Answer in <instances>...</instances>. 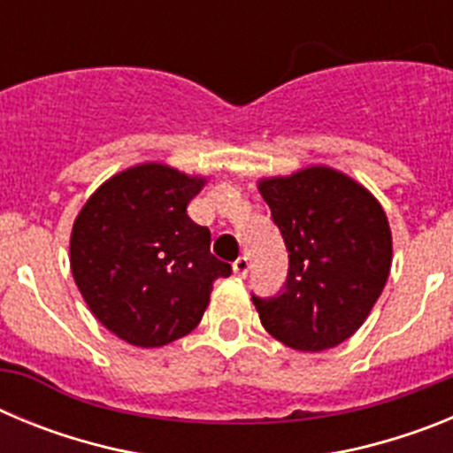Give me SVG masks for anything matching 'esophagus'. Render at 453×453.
Listing matches in <instances>:
<instances>
[{
    "label": "esophagus",
    "instance_id": "obj_1",
    "mask_svg": "<svg viewBox=\"0 0 453 453\" xmlns=\"http://www.w3.org/2000/svg\"><path fill=\"white\" fill-rule=\"evenodd\" d=\"M234 272L238 276H242V279H245L247 272H250V258H247V256H240L238 261L234 263Z\"/></svg>",
    "mask_w": 453,
    "mask_h": 453
}]
</instances>
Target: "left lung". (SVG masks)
I'll use <instances>...</instances> for the list:
<instances>
[{"instance_id": "8db88e82", "label": "left lung", "mask_w": 453, "mask_h": 453, "mask_svg": "<svg viewBox=\"0 0 453 453\" xmlns=\"http://www.w3.org/2000/svg\"><path fill=\"white\" fill-rule=\"evenodd\" d=\"M288 250L286 283L254 306L270 335L324 351L358 331L390 274L392 235L381 203L342 172L315 165L258 183Z\"/></svg>"}]
</instances>
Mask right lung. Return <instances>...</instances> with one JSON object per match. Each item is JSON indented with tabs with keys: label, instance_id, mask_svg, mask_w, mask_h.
I'll list each match as a JSON object with an SVG mask.
<instances>
[{
	"label": "right lung",
	"instance_id": "right-lung-1",
	"mask_svg": "<svg viewBox=\"0 0 453 453\" xmlns=\"http://www.w3.org/2000/svg\"><path fill=\"white\" fill-rule=\"evenodd\" d=\"M206 179L163 163L119 172L74 219L70 265L92 315L135 347H163L202 319L213 281L231 265L211 254V231L188 218Z\"/></svg>",
	"mask_w": 453,
	"mask_h": 453
}]
</instances>
